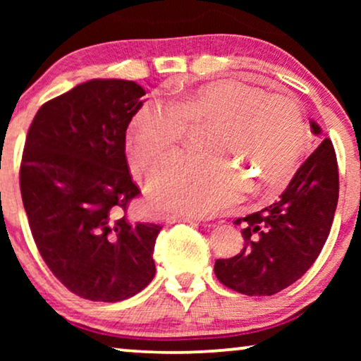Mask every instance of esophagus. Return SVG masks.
Listing matches in <instances>:
<instances>
[{
    "label": "esophagus",
    "mask_w": 361,
    "mask_h": 361,
    "mask_svg": "<svg viewBox=\"0 0 361 361\" xmlns=\"http://www.w3.org/2000/svg\"><path fill=\"white\" fill-rule=\"evenodd\" d=\"M164 220H166V224H177V221L192 224V221H195V219H192V216H187V215H166Z\"/></svg>",
    "instance_id": "esophagus-1"
}]
</instances>
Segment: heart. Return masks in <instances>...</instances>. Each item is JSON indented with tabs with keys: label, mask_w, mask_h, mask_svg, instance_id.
I'll use <instances>...</instances> for the list:
<instances>
[{
	"label": "heart",
	"mask_w": 361,
	"mask_h": 361,
	"mask_svg": "<svg viewBox=\"0 0 361 361\" xmlns=\"http://www.w3.org/2000/svg\"><path fill=\"white\" fill-rule=\"evenodd\" d=\"M187 125H210L204 137L207 154L179 157L147 184L152 205L185 215L230 209L243 192L240 176L259 179L261 190L281 189L305 142L298 102L243 82L219 80L180 93L172 105L140 106L126 133L136 169L149 172L174 156Z\"/></svg>",
	"instance_id": "b5f03b06"
}]
</instances>
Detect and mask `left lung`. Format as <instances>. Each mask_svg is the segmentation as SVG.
Returning <instances> with one entry per match:
<instances>
[{"mask_svg": "<svg viewBox=\"0 0 361 361\" xmlns=\"http://www.w3.org/2000/svg\"><path fill=\"white\" fill-rule=\"evenodd\" d=\"M310 130H322L310 120ZM338 202V167L332 141L320 142L279 200L235 221L245 246L215 261L221 284L246 295H273L305 274L322 251Z\"/></svg>", "mask_w": 361, "mask_h": 361, "instance_id": "left-lung-1", "label": "left lung"}]
</instances>
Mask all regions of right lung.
Wrapping results in <instances>:
<instances>
[{"label":"right lung","mask_w":361,"mask_h":361,"mask_svg":"<svg viewBox=\"0 0 361 361\" xmlns=\"http://www.w3.org/2000/svg\"><path fill=\"white\" fill-rule=\"evenodd\" d=\"M142 95L133 80L93 78L44 103L27 131L19 182L31 233L54 276L88 300L130 299L156 273L162 226L126 216L140 195L126 130Z\"/></svg>","instance_id":"1"}]
</instances>
